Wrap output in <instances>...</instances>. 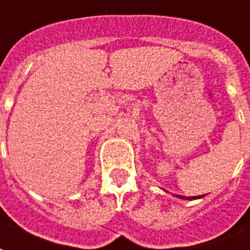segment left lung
I'll list each match as a JSON object with an SVG mask.
<instances>
[{
	"instance_id": "8db88e82",
	"label": "left lung",
	"mask_w": 250,
	"mask_h": 250,
	"mask_svg": "<svg viewBox=\"0 0 250 250\" xmlns=\"http://www.w3.org/2000/svg\"><path fill=\"white\" fill-rule=\"evenodd\" d=\"M178 199H185V200H194V199H200L204 195H199V196H181V195H174Z\"/></svg>"
}]
</instances>
